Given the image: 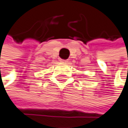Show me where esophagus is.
Returning a JSON list of instances; mask_svg holds the SVG:
<instances>
[{"mask_svg": "<svg viewBox=\"0 0 128 128\" xmlns=\"http://www.w3.org/2000/svg\"><path fill=\"white\" fill-rule=\"evenodd\" d=\"M60 62H62L64 64H67V63H68V60H60Z\"/></svg>", "mask_w": 128, "mask_h": 128, "instance_id": "obj_1", "label": "esophagus"}]
</instances>
